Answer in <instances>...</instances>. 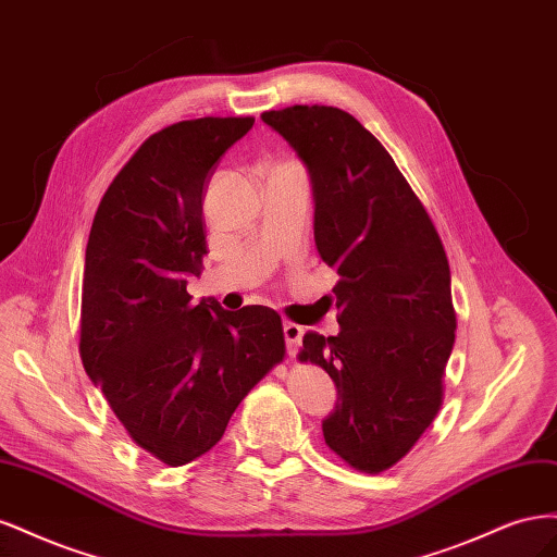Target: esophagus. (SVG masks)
<instances>
[{
	"label": "esophagus",
	"instance_id": "1",
	"mask_svg": "<svg viewBox=\"0 0 557 557\" xmlns=\"http://www.w3.org/2000/svg\"><path fill=\"white\" fill-rule=\"evenodd\" d=\"M301 334H305V327L297 325V323H283V336H285V346H288L290 356H295L299 344H301Z\"/></svg>",
	"mask_w": 557,
	"mask_h": 557
}]
</instances>
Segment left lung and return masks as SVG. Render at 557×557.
Returning a JSON list of instances; mask_svg holds the SVG:
<instances>
[{
	"instance_id": "8db88e82",
	"label": "left lung",
	"mask_w": 557,
	"mask_h": 557,
	"mask_svg": "<svg viewBox=\"0 0 557 557\" xmlns=\"http://www.w3.org/2000/svg\"><path fill=\"white\" fill-rule=\"evenodd\" d=\"M262 121L309 166L315 248L339 274L327 297L339 334L307 332L299 350L339 391L325 444L352 469L381 474L444 401L458 327L444 244L391 153L350 113L295 104Z\"/></svg>"
}]
</instances>
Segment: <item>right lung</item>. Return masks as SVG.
I'll return each instance as SVG.
<instances>
[{"instance_id": "1", "label": "right lung", "mask_w": 557, "mask_h": 557, "mask_svg": "<svg viewBox=\"0 0 557 557\" xmlns=\"http://www.w3.org/2000/svg\"><path fill=\"white\" fill-rule=\"evenodd\" d=\"M252 123L207 115L150 134L90 227L81 360L132 442L166 467L221 442L239 401L285 358L274 309L193 305L185 290L209 252L205 183Z\"/></svg>"}]
</instances>
